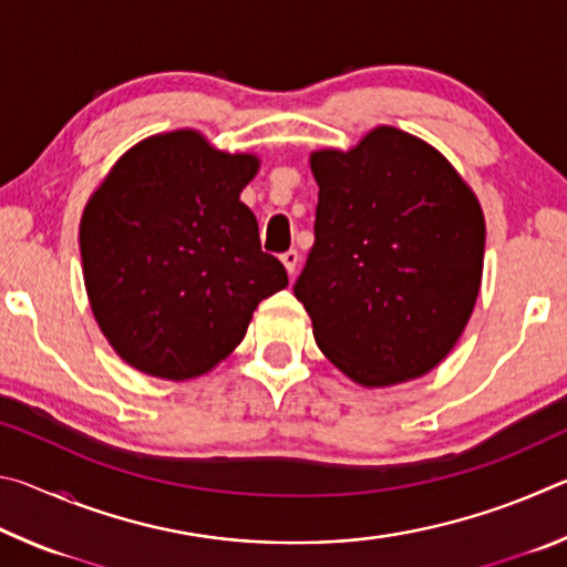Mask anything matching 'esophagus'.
I'll return each mask as SVG.
<instances>
[{
    "label": "esophagus",
    "mask_w": 567,
    "mask_h": 567,
    "mask_svg": "<svg viewBox=\"0 0 567 567\" xmlns=\"http://www.w3.org/2000/svg\"><path fill=\"white\" fill-rule=\"evenodd\" d=\"M282 260V265H285V270H287V275H295V270H297V262H300V255H297V249H287V252L280 257Z\"/></svg>",
    "instance_id": "esophagus-1"
}]
</instances>
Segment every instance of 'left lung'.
Listing matches in <instances>:
<instances>
[{"instance_id":"obj_1","label":"left lung","mask_w":567,"mask_h":567,"mask_svg":"<svg viewBox=\"0 0 567 567\" xmlns=\"http://www.w3.org/2000/svg\"><path fill=\"white\" fill-rule=\"evenodd\" d=\"M315 245L295 282L312 334L360 388L427 375L463 334L483 282L485 217L443 152L380 124L310 152Z\"/></svg>"}]
</instances>
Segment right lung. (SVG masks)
<instances>
[{
    "instance_id": "right-lung-1",
    "label": "right lung",
    "mask_w": 567,
    "mask_h": 567,
    "mask_svg": "<svg viewBox=\"0 0 567 567\" xmlns=\"http://www.w3.org/2000/svg\"><path fill=\"white\" fill-rule=\"evenodd\" d=\"M257 172L252 152L217 150L185 127L140 140L90 195L84 287L132 370L172 382L207 375L243 342L257 305L287 287L239 199Z\"/></svg>"
}]
</instances>
